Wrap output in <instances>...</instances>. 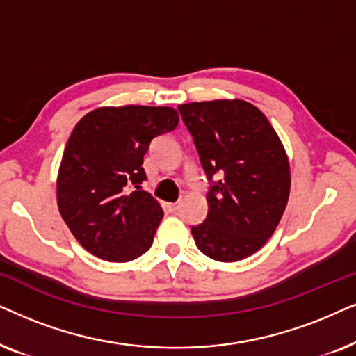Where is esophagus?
Returning a JSON list of instances; mask_svg holds the SVG:
<instances>
[{
  "instance_id": "esophagus-1",
  "label": "esophagus",
  "mask_w": 356,
  "mask_h": 356,
  "mask_svg": "<svg viewBox=\"0 0 356 356\" xmlns=\"http://www.w3.org/2000/svg\"><path fill=\"white\" fill-rule=\"evenodd\" d=\"M179 207H181V203H179V202L165 203V210H168V213H175L179 210Z\"/></svg>"
}]
</instances>
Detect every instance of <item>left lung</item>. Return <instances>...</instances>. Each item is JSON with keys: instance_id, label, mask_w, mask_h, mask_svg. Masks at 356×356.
<instances>
[{"instance_id": "left-lung-1", "label": "left lung", "mask_w": 356, "mask_h": 356, "mask_svg": "<svg viewBox=\"0 0 356 356\" xmlns=\"http://www.w3.org/2000/svg\"><path fill=\"white\" fill-rule=\"evenodd\" d=\"M177 108L210 181L208 215L192 236L207 257L238 262L272 238L285 211L291 186L285 148L268 118L241 99Z\"/></svg>"}]
</instances>
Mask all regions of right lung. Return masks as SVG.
<instances>
[{
	"mask_svg": "<svg viewBox=\"0 0 356 356\" xmlns=\"http://www.w3.org/2000/svg\"><path fill=\"white\" fill-rule=\"evenodd\" d=\"M179 123L172 107H99L76 123L56 179L60 215L88 252L130 262L153 244L163 208L148 192L143 156Z\"/></svg>",
	"mask_w": 356,
	"mask_h": 356,
	"instance_id": "obj_1",
	"label": "right lung"
}]
</instances>
